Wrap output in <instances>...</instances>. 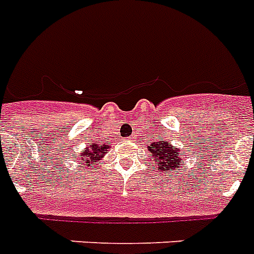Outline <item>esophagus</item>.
<instances>
[{
	"instance_id": "1",
	"label": "esophagus",
	"mask_w": 254,
	"mask_h": 254,
	"mask_svg": "<svg viewBox=\"0 0 254 254\" xmlns=\"http://www.w3.org/2000/svg\"><path fill=\"white\" fill-rule=\"evenodd\" d=\"M127 141H133V137H127Z\"/></svg>"
}]
</instances>
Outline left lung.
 Returning <instances> with one entry per match:
<instances>
[{
    "instance_id": "8db88e82",
    "label": "left lung",
    "mask_w": 254,
    "mask_h": 254,
    "mask_svg": "<svg viewBox=\"0 0 254 254\" xmlns=\"http://www.w3.org/2000/svg\"><path fill=\"white\" fill-rule=\"evenodd\" d=\"M151 151V155L154 158V164H156L158 170H162L167 172L168 170L174 171L175 168L181 166L180 150H175L174 146L168 145V142H154L151 147L148 148Z\"/></svg>"
}]
</instances>
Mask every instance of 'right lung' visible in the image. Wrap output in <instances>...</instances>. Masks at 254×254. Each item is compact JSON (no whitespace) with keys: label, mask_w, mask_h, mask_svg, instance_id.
<instances>
[{"label":"right lung","mask_w":254,"mask_h":254,"mask_svg":"<svg viewBox=\"0 0 254 254\" xmlns=\"http://www.w3.org/2000/svg\"><path fill=\"white\" fill-rule=\"evenodd\" d=\"M107 148H108L107 147V145L98 146L91 143V145L88 146V147L79 155L80 162L90 163V166H92L96 160H100V158H103V155L107 152ZM84 160H86V162H84Z\"/></svg>","instance_id":"right-lung-1"}]
</instances>
